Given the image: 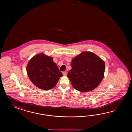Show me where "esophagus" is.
I'll list each match as a JSON object with an SVG mask.
<instances>
[{
    "mask_svg": "<svg viewBox=\"0 0 132 132\" xmlns=\"http://www.w3.org/2000/svg\"><path fill=\"white\" fill-rule=\"evenodd\" d=\"M62 73H63V75L64 76H66L67 75V73L66 72H62Z\"/></svg>",
    "mask_w": 132,
    "mask_h": 132,
    "instance_id": "1",
    "label": "esophagus"
}]
</instances>
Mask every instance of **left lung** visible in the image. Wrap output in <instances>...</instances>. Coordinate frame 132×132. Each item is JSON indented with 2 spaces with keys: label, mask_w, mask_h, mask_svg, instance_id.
<instances>
[{
  "label": "left lung",
  "mask_w": 132,
  "mask_h": 132,
  "mask_svg": "<svg viewBox=\"0 0 132 132\" xmlns=\"http://www.w3.org/2000/svg\"><path fill=\"white\" fill-rule=\"evenodd\" d=\"M71 65L72 69L67 76L73 87L79 92L94 90L103 78L104 61L92 52H82L72 59Z\"/></svg>",
  "instance_id": "8db88e82"
}]
</instances>
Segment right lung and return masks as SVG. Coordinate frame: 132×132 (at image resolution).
I'll list each match as a JSON object with an SVG mask.
<instances>
[{
	"instance_id": "add662e5",
	"label": "right lung",
	"mask_w": 132,
	"mask_h": 132,
	"mask_svg": "<svg viewBox=\"0 0 132 132\" xmlns=\"http://www.w3.org/2000/svg\"><path fill=\"white\" fill-rule=\"evenodd\" d=\"M26 69L31 81L40 89L46 90L55 87L63 76L53 58L44 53L32 57L28 62Z\"/></svg>"
}]
</instances>
